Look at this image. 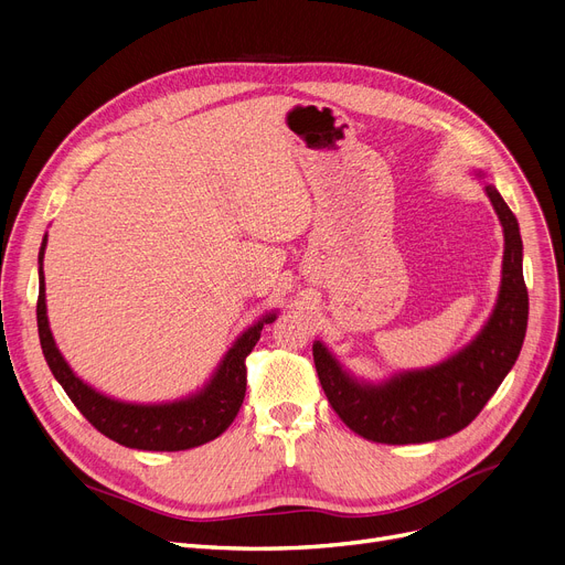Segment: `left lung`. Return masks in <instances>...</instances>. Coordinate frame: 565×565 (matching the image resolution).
I'll list each match as a JSON object with an SVG mask.
<instances>
[{
	"mask_svg": "<svg viewBox=\"0 0 565 565\" xmlns=\"http://www.w3.org/2000/svg\"><path fill=\"white\" fill-rule=\"evenodd\" d=\"M486 191L503 225V276L497 308L469 347L435 367L370 386L349 377L319 340L312 344L317 377L329 405L367 441L425 444L460 433L488 405L520 356L529 319L520 225L497 188L486 185Z\"/></svg>",
	"mask_w": 565,
	"mask_h": 565,
	"instance_id": "obj_1",
	"label": "left lung"
}]
</instances>
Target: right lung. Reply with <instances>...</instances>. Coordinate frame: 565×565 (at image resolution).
I'll use <instances>...</instances> for the list:
<instances>
[{"mask_svg":"<svg viewBox=\"0 0 565 565\" xmlns=\"http://www.w3.org/2000/svg\"><path fill=\"white\" fill-rule=\"evenodd\" d=\"M45 241L39 253V338L43 356L62 384L73 405L79 409L100 435L126 448L138 450H188L221 437L236 418L246 397V356L259 340L264 324H271L276 315H266L255 327L241 335L223 359L218 372L198 395L172 402V405H126L96 393L83 380H77L60 349L52 340L47 315H45V278H43V253Z\"/></svg>","mask_w":565,"mask_h":565,"instance_id":"add662e5","label":"right lung"}]
</instances>
